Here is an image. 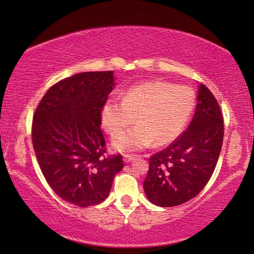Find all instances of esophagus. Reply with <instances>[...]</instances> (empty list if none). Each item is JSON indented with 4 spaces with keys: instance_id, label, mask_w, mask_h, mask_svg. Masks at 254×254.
<instances>
[{
    "instance_id": "obj_1",
    "label": "esophagus",
    "mask_w": 254,
    "mask_h": 254,
    "mask_svg": "<svg viewBox=\"0 0 254 254\" xmlns=\"http://www.w3.org/2000/svg\"><path fill=\"white\" fill-rule=\"evenodd\" d=\"M134 158H135L134 154H124V156H123V160H124V162L127 163V162L132 161Z\"/></svg>"
}]
</instances>
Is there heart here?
Returning <instances> with one entry per match:
<instances>
[{
	"label": "heart",
	"mask_w": 254,
	"mask_h": 254,
	"mask_svg": "<svg viewBox=\"0 0 254 254\" xmlns=\"http://www.w3.org/2000/svg\"><path fill=\"white\" fill-rule=\"evenodd\" d=\"M195 104V92L188 86H174L161 80L144 81L131 86L123 94L122 101L115 96L107 98L102 106L101 122L111 136L118 135L134 121L138 123L113 140L117 150L135 151L150 147L153 141L160 147L177 139L187 126Z\"/></svg>",
	"instance_id": "heart-1"
}]
</instances>
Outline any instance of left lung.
<instances>
[{
    "label": "left lung",
    "mask_w": 254,
    "mask_h": 254,
    "mask_svg": "<svg viewBox=\"0 0 254 254\" xmlns=\"http://www.w3.org/2000/svg\"><path fill=\"white\" fill-rule=\"evenodd\" d=\"M220 105L204 84L198 85L194 118L173 143L149 158L143 182L149 200L161 207L186 203L212 177L224 136Z\"/></svg>",
    "instance_id": "obj_1"
}]
</instances>
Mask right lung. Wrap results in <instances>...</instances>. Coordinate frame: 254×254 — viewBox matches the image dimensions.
I'll use <instances>...</instances> for the list:
<instances>
[{
    "instance_id": "add662e5",
    "label": "right lung",
    "mask_w": 254,
    "mask_h": 254,
    "mask_svg": "<svg viewBox=\"0 0 254 254\" xmlns=\"http://www.w3.org/2000/svg\"><path fill=\"white\" fill-rule=\"evenodd\" d=\"M113 86L112 70L72 75L51 86L33 114V149L47 183L80 207L102 203L124 167L121 154L104 156L101 111Z\"/></svg>"
}]
</instances>
